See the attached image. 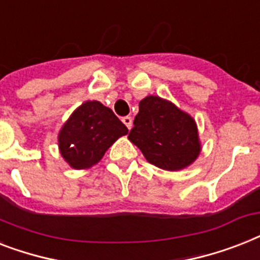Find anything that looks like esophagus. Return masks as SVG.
<instances>
[{
	"label": "esophagus",
	"instance_id": "esophagus-1",
	"mask_svg": "<svg viewBox=\"0 0 260 260\" xmlns=\"http://www.w3.org/2000/svg\"><path fill=\"white\" fill-rule=\"evenodd\" d=\"M121 121L125 124V126L128 128V129H131V128H132V119H131L129 116H125V117H123V119H121Z\"/></svg>",
	"mask_w": 260,
	"mask_h": 260
}]
</instances>
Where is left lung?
<instances>
[{
  "mask_svg": "<svg viewBox=\"0 0 260 260\" xmlns=\"http://www.w3.org/2000/svg\"><path fill=\"white\" fill-rule=\"evenodd\" d=\"M128 139L148 163L166 171L184 170L202 151L195 119L170 100L152 94L139 103Z\"/></svg>",
  "mask_w": 260,
  "mask_h": 260,
  "instance_id": "left-lung-1",
  "label": "left lung"
}]
</instances>
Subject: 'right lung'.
Instances as JSON below:
<instances>
[{"mask_svg": "<svg viewBox=\"0 0 260 260\" xmlns=\"http://www.w3.org/2000/svg\"><path fill=\"white\" fill-rule=\"evenodd\" d=\"M128 128L100 101L88 100L73 111L58 132V149L73 170H88Z\"/></svg>", "mask_w": 260, "mask_h": 260, "instance_id": "1", "label": "right lung"}]
</instances>
